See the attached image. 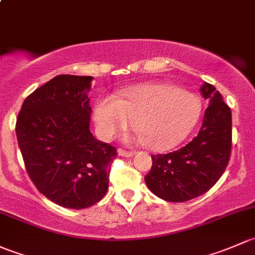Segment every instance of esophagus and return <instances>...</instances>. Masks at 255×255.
I'll use <instances>...</instances> for the list:
<instances>
[{"label":"esophagus","instance_id":"34e87169","mask_svg":"<svg viewBox=\"0 0 255 255\" xmlns=\"http://www.w3.org/2000/svg\"><path fill=\"white\" fill-rule=\"evenodd\" d=\"M118 154H119V156H123V157H132L133 152H130V151H125V149H122V148H119V149H118Z\"/></svg>","mask_w":255,"mask_h":255}]
</instances>
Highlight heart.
Segmentation results:
<instances>
[{"instance_id":"b5f03b06","label":"heart","mask_w":255,"mask_h":255,"mask_svg":"<svg viewBox=\"0 0 255 255\" xmlns=\"http://www.w3.org/2000/svg\"><path fill=\"white\" fill-rule=\"evenodd\" d=\"M201 101L196 94L170 83L149 82L104 96L94 106L97 132L112 140L132 124L137 128L128 142L146 143L152 151H167L182 143L196 127Z\"/></svg>"}]
</instances>
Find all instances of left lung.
I'll return each mask as SVG.
<instances>
[{
  "label": "left lung",
  "mask_w": 255,
  "mask_h": 255,
  "mask_svg": "<svg viewBox=\"0 0 255 255\" xmlns=\"http://www.w3.org/2000/svg\"><path fill=\"white\" fill-rule=\"evenodd\" d=\"M200 92L209 99L200 131L188 145L167 154L152 156L145 177L149 190L170 203L203 195L224 174L232 146V115L221 93L204 82Z\"/></svg>",
  "instance_id": "left-lung-1"
}]
</instances>
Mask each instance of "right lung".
Masks as SVG:
<instances>
[{"mask_svg":"<svg viewBox=\"0 0 255 255\" xmlns=\"http://www.w3.org/2000/svg\"><path fill=\"white\" fill-rule=\"evenodd\" d=\"M92 76L60 75L25 98L15 133L31 182L66 209L98 203L109 186L117 149L89 130Z\"/></svg>","mask_w":255,"mask_h":255,"instance_id":"obj_1","label":"right lung"}]
</instances>
